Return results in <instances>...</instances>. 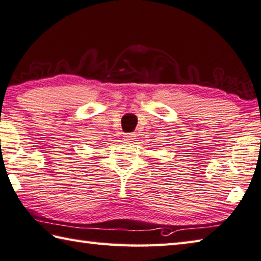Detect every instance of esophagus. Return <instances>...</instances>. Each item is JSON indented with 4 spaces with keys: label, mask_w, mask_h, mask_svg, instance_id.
<instances>
[{
    "label": "esophagus",
    "mask_w": 261,
    "mask_h": 261,
    "mask_svg": "<svg viewBox=\"0 0 261 261\" xmlns=\"http://www.w3.org/2000/svg\"><path fill=\"white\" fill-rule=\"evenodd\" d=\"M134 138H135V134L133 133H127L123 135V140L127 141V142H132V141L134 140Z\"/></svg>",
    "instance_id": "esophagus-1"
}]
</instances>
